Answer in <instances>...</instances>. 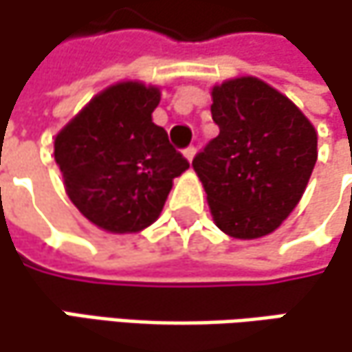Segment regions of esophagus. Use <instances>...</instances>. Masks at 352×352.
I'll list each match as a JSON object with an SVG mask.
<instances>
[{
  "instance_id": "obj_1",
  "label": "esophagus",
  "mask_w": 352,
  "mask_h": 352,
  "mask_svg": "<svg viewBox=\"0 0 352 352\" xmlns=\"http://www.w3.org/2000/svg\"><path fill=\"white\" fill-rule=\"evenodd\" d=\"M195 153H197V148H195V146H187V148L183 151V155H185V159H187V161H193Z\"/></svg>"
}]
</instances>
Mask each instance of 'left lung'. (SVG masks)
Masks as SVG:
<instances>
[{
    "instance_id": "left-lung-1",
    "label": "left lung",
    "mask_w": 352,
    "mask_h": 352,
    "mask_svg": "<svg viewBox=\"0 0 352 352\" xmlns=\"http://www.w3.org/2000/svg\"><path fill=\"white\" fill-rule=\"evenodd\" d=\"M219 135L197 153L215 226L236 240L272 234L298 206L318 151L316 131L282 92L256 76L211 88Z\"/></svg>"
}]
</instances>
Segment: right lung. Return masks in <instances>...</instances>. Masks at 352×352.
Masks as SVG:
<instances>
[{
	"label": "right lung",
	"mask_w": 352,
	"mask_h": 352,
	"mask_svg": "<svg viewBox=\"0 0 352 352\" xmlns=\"http://www.w3.org/2000/svg\"><path fill=\"white\" fill-rule=\"evenodd\" d=\"M159 100V86L116 82L56 135L54 159L70 201L104 232H143L161 215L173 179L189 169L153 122Z\"/></svg>",
	"instance_id": "right-lung-1"
}]
</instances>
